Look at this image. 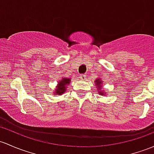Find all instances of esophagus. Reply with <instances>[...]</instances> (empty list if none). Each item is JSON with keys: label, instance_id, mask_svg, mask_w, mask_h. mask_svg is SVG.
I'll list each match as a JSON object with an SVG mask.
<instances>
[{"label": "esophagus", "instance_id": "34e87169", "mask_svg": "<svg viewBox=\"0 0 154 154\" xmlns=\"http://www.w3.org/2000/svg\"><path fill=\"white\" fill-rule=\"evenodd\" d=\"M79 79H80L81 80H84V79H86V75H84V74H81V75H79Z\"/></svg>", "mask_w": 154, "mask_h": 154}]
</instances>
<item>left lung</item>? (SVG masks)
Returning a JSON list of instances; mask_svg holds the SVG:
<instances>
[{
  "instance_id": "1",
  "label": "left lung",
  "mask_w": 154,
  "mask_h": 154,
  "mask_svg": "<svg viewBox=\"0 0 154 154\" xmlns=\"http://www.w3.org/2000/svg\"><path fill=\"white\" fill-rule=\"evenodd\" d=\"M95 82H96V84H97V90H99V93H100V94H103V91H101V87L102 86L100 85V84H101V82H100V79H97L96 81H95Z\"/></svg>"
}]
</instances>
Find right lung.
<instances>
[{
  "instance_id": "right-lung-1",
  "label": "right lung",
  "mask_w": 154,
  "mask_h": 154,
  "mask_svg": "<svg viewBox=\"0 0 154 154\" xmlns=\"http://www.w3.org/2000/svg\"><path fill=\"white\" fill-rule=\"evenodd\" d=\"M70 82V79H68V78H66V79H63L62 81L59 82V84H58L57 89L56 90L55 92L54 93H57V95H62V93L65 91L66 85H67Z\"/></svg>"
}]
</instances>
